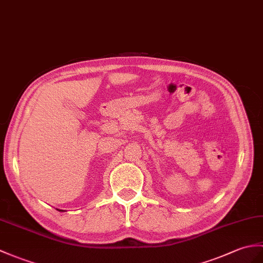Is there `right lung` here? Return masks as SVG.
<instances>
[{
  "instance_id": "right-lung-1",
  "label": "right lung",
  "mask_w": 263,
  "mask_h": 263,
  "mask_svg": "<svg viewBox=\"0 0 263 263\" xmlns=\"http://www.w3.org/2000/svg\"><path fill=\"white\" fill-rule=\"evenodd\" d=\"M58 211H60V212H64V211H63V210H58Z\"/></svg>"
}]
</instances>
